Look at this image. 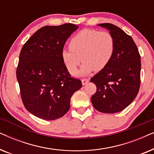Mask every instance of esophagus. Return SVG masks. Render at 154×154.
Segmentation results:
<instances>
[{"instance_id": "obj_1", "label": "esophagus", "mask_w": 154, "mask_h": 154, "mask_svg": "<svg viewBox=\"0 0 154 154\" xmlns=\"http://www.w3.org/2000/svg\"><path fill=\"white\" fill-rule=\"evenodd\" d=\"M89 81L90 80L88 79H83L81 80V81H82V84H83V85H85L86 83H88V82H89Z\"/></svg>"}]
</instances>
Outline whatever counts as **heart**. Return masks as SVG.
<instances>
[{"label":"heart","mask_w":154,"mask_h":154,"mask_svg":"<svg viewBox=\"0 0 154 154\" xmlns=\"http://www.w3.org/2000/svg\"><path fill=\"white\" fill-rule=\"evenodd\" d=\"M69 47L62 52L67 70L74 74L82 61L84 64L79 74L84 75L93 70L102 71L109 64L114 52L115 41L109 31L83 29L71 38Z\"/></svg>","instance_id":"heart-1"}]
</instances>
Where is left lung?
Returning a JSON list of instances; mask_svg holds the SVG:
<instances>
[{
    "label": "left lung",
    "instance_id": "8db88e82",
    "mask_svg": "<svg viewBox=\"0 0 154 154\" xmlns=\"http://www.w3.org/2000/svg\"><path fill=\"white\" fill-rule=\"evenodd\" d=\"M98 25L109 30L114 38L115 48L109 64L90 79L97 87L91 102L100 112L114 113L129 106L137 95L141 57L130 35L112 24Z\"/></svg>",
    "mask_w": 154,
    "mask_h": 154
}]
</instances>
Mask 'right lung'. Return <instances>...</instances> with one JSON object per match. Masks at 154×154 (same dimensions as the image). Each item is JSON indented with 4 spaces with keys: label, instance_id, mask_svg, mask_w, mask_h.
<instances>
[{
    "label": "right lung",
    "instance_id": "add662e5",
    "mask_svg": "<svg viewBox=\"0 0 154 154\" xmlns=\"http://www.w3.org/2000/svg\"><path fill=\"white\" fill-rule=\"evenodd\" d=\"M78 27L71 23L42 27L21 50L16 71L21 97L26 110L40 119L52 121L64 116L73 94L82 87L62 57L66 40Z\"/></svg>",
    "mask_w": 154,
    "mask_h": 154
}]
</instances>
